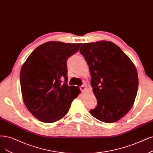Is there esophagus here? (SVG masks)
<instances>
[{"label":"esophagus","instance_id":"esophagus-1","mask_svg":"<svg viewBox=\"0 0 153 153\" xmlns=\"http://www.w3.org/2000/svg\"><path fill=\"white\" fill-rule=\"evenodd\" d=\"M80 91H81L82 92H84V91H85L86 90V88H85V85H82V86L80 87Z\"/></svg>","mask_w":153,"mask_h":153}]
</instances>
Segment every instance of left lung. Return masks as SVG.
<instances>
[{"label": "left lung", "instance_id": "left-lung-1", "mask_svg": "<svg viewBox=\"0 0 153 153\" xmlns=\"http://www.w3.org/2000/svg\"><path fill=\"white\" fill-rule=\"evenodd\" d=\"M89 66L91 86L97 104L91 114L105 123L123 118L132 107L137 93V71L133 62L111 42L82 44L80 49Z\"/></svg>", "mask_w": 153, "mask_h": 153}]
</instances>
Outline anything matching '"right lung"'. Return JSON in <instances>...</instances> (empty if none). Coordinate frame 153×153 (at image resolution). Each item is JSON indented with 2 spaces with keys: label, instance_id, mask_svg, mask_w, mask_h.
Returning a JSON list of instances; mask_svg holds the SVG:
<instances>
[{
  "label": "right lung",
  "instance_id": "add662e5",
  "mask_svg": "<svg viewBox=\"0 0 153 153\" xmlns=\"http://www.w3.org/2000/svg\"><path fill=\"white\" fill-rule=\"evenodd\" d=\"M82 44L48 42L31 53L20 72L24 103L35 118L53 123L68 113L80 91L68 86L67 60Z\"/></svg>",
  "mask_w": 153,
  "mask_h": 153
}]
</instances>
